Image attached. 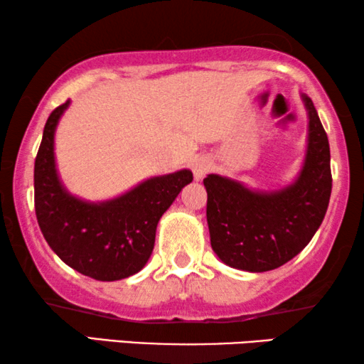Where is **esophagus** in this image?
I'll list each match as a JSON object with an SVG mask.
<instances>
[{"mask_svg":"<svg viewBox=\"0 0 364 364\" xmlns=\"http://www.w3.org/2000/svg\"><path fill=\"white\" fill-rule=\"evenodd\" d=\"M212 164L208 161L207 157H197L192 161V172H193V177L197 178V181H202L203 177L207 176L208 171H210Z\"/></svg>","mask_w":364,"mask_h":364,"instance_id":"34e87169","label":"esophagus"}]
</instances>
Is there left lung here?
Wrapping results in <instances>:
<instances>
[{"label": "left lung", "instance_id": "1", "mask_svg": "<svg viewBox=\"0 0 364 364\" xmlns=\"http://www.w3.org/2000/svg\"><path fill=\"white\" fill-rule=\"evenodd\" d=\"M308 147L300 176L275 192H253L240 182L210 173L207 223L213 252L228 267L268 272L285 265L305 248L325 218L331 196L330 144L311 99Z\"/></svg>", "mask_w": 364, "mask_h": 364}]
</instances>
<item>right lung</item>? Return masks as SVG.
<instances>
[{
    "instance_id": "add662e5",
    "label": "right lung",
    "mask_w": 364,
    "mask_h": 364,
    "mask_svg": "<svg viewBox=\"0 0 364 364\" xmlns=\"http://www.w3.org/2000/svg\"><path fill=\"white\" fill-rule=\"evenodd\" d=\"M69 101L49 114L34 161V208L48 245L94 280H122L141 272L154 250L157 223L192 182L183 171L152 177L112 200L89 203L63 187L54 162V131Z\"/></svg>"
}]
</instances>
